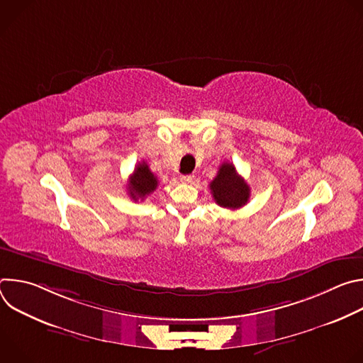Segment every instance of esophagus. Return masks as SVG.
Masks as SVG:
<instances>
[{
  "label": "esophagus",
  "mask_w": 363,
  "mask_h": 363,
  "mask_svg": "<svg viewBox=\"0 0 363 363\" xmlns=\"http://www.w3.org/2000/svg\"><path fill=\"white\" fill-rule=\"evenodd\" d=\"M179 179H181L182 184H192L194 179H195V177H194V175H182Z\"/></svg>",
  "instance_id": "34e87169"
}]
</instances>
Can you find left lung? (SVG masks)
Segmentation results:
<instances>
[{
	"instance_id": "left-lung-1",
	"label": "left lung",
	"mask_w": 363,
	"mask_h": 363,
	"mask_svg": "<svg viewBox=\"0 0 363 363\" xmlns=\"http://www.w3.org/2000/svg\"><path fill=\"white\" fill-rule=\"evenodd\" d=\"M210 189L216 202L230 210L241 208L250 198V186L230 162H224L220 167L217 177L210 184Z\"/></svg>"
}]
</instances>
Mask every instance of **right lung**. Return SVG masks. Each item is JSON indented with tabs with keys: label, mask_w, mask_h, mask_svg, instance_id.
Here are the masks:
<instances>
[{
	"label": "right lung",
	"mask_w": 363,
	"mask_h": 363,
	"mask_svg": "<svg viewBox=\"0 0 363 363\" xmlns=\"http://www.w3.org/2000/svg\"><path fill=\"white\" fill-rule=\"evenodd\" d=\"M158 178L155 177L146 162H139L138 167L135 168L130 181L128 184V191L129 195L133 201L138 199H145L147 195H150L158 186Z\"/></svg>",
	"instance_id": "right-lung-1"
}]
</instances>
